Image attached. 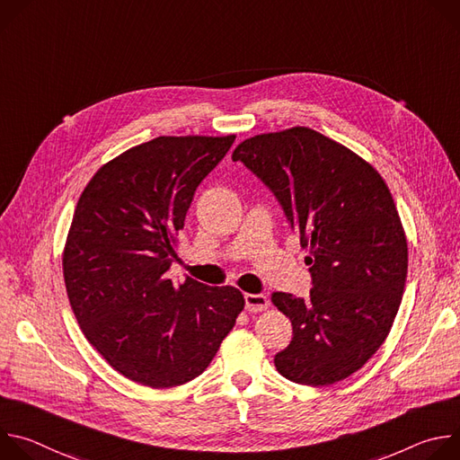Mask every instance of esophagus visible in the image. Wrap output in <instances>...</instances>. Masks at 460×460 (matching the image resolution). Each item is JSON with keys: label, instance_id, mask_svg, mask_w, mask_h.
Segmentation results:
<instances>
[{"label": "esophagus", "instance_id": "esophagus-1", "mask_svg": "<svg viewBox=\"0 0 460 460\" xmlns=\"http://www.w3.org/2000/svg\"><path fill=\"white\" fill-rule=\"evenodd\" d=\"M243 300H245V309H247L249 313L266 311L268 305H270V300H268V296H264V295L245 293V295H243Z\"/></svg>", "mask_w": 460, "mask_h": 460}]
</instances>
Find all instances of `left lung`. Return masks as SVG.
Listing matches in <instances>:
<instances>
[{"mask_svg": "<svg viewBox=\"0 0 460 460\" xmlns=\"http://www.w3.org/2000/svg\"><path fill=\"white\" fill-rule=\"evenodd\" d=\"M233 160L264 181L309 247V296L271 295L293 325L275 355L279 373L304 385L348 378L385 341L408 275V242L385 181L307 127L243 140Z\"/></svg>", "mask_w": 460, "mask_h": 460, "instance_id": "1", "label": "left lung"}]
</instances>
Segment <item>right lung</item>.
<instances>
[{
    "instance_id": "right-lung-1",
    "label": "right lung",
    "mask_w": 460,
    "mask_h": 460,
    "mask_svg": "<svg viewBox=\"0 0 460 460\" xmlns=\"http://www.w3.org/2000/svg\"><path fill=\"white\" fill-rule=\"evenodd\" d=\"M234 138H155L105 164L78 200L63 251L69 302L96 351L138 384L202 375L243 309L236 288L167 275L194 190Z\"/></svg>"
}]
</instances>
